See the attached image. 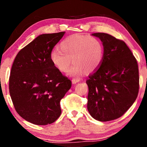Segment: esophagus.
I'll list each match as a JSON object with an SVG mask.
<instances>
[{"mask_svg":"<svg viewBox=\"0 0 147 147\" xmlns=\"http://www.w3.org/2000/svg\"><path fill=\"white\" fill-rule=\"evenodd\" d=\"M80 80L79 78H77L72 79V84H76V83H78V82H80Z\"/></svg>","mask_w":147,"mask_h":147,"instance_id":"esophagus-1","label":"esophagus"}]
</instances>
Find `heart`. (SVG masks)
<instances>
[{"label": "heart", "instance_id": "obj_1", "mask_svg": "<svg viewBox=\"0 0 147 147\" xmlns=\"http://www.w3.org/2000/svg\"><path fill=\"white\" fill-rule=\"evenodd\" d=\"M59 49L51 53L50 58L53 65L61 72H67L72 61L73 65L69 69V76H78L86 71H96L102 61L104 47L98 39L82 34L67 37L61 41Z\"/></svg>", "mask_w": 147, "mask_h": 147}]
</instances>
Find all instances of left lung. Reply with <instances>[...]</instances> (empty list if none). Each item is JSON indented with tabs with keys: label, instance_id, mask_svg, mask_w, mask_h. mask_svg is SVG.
I'll use <instances>...</instances> for the list:
<instances>
[{
	"label": "left lung",
	"instance_id": "obj_1",
	"mask_svg": "<svg viewBox=\"0 0 147 147\" xmlns=\"http://www.w3.org/2000/svg\"><path fill=\"white\" fill-rule=\"evenodd\" d=\"M91 35L102 43L104 56L100 67L86 80L88 109L96 120L109 121L121 117L136 100L138 62L123 41L105 33Z\"/></svg>",
	"mask_w": 147,
	"mask_h": 147
}]
</instances>
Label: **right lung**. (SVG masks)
I'll use <instances>...</instances> for the list:
<instances>
[{
	"label": "right lung",
	"instance_id": "add662e5",
	"mask_svg": "<svg viewBox=\"0 0 147 147\" xmlns=\"http://www.w3.org/2000/svg\"><path fill=\"white\" fill-rule=\"evenodd\" d=\"M65 33L39 35L19 52L12 65L9 89L15 109L24 120L36 125L58 119L60 101L71 88V81L50 58Z\"/></svg>",
	"mask_w": 147,
	"mask_h": 147
}]
</instances>
